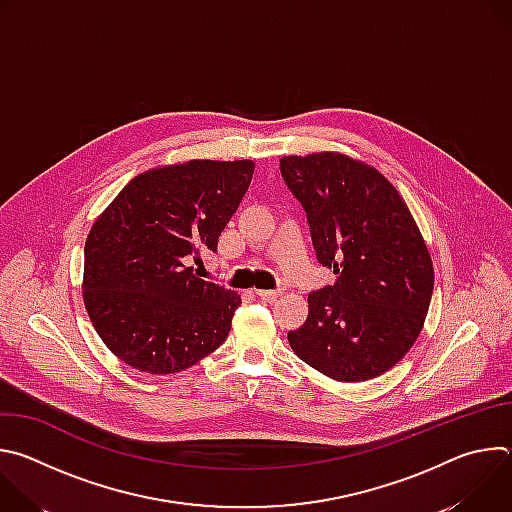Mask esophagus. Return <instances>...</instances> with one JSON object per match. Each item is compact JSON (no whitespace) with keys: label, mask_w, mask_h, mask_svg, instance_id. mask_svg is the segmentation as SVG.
Instances as JSON below:
<instances>
[{"label":"esophagus","mask_w":512,"mask_h":512,"mask_svg":"<svg viewBox=\"0 0 512 512\" xmlns=\"http://www.w3.org/2000/svg\"><path fill=\"white\" fill-rule=\"evenodd\" d=\"M255 294H257L263 302H275V300L281 296V291H279V289H257Z\"/></svg>","instance_id":"1"}]
</instances>
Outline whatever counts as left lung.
<instances>
[{"label": "left lung", "instance_id": "left-lung-1", "mask_svg": "<svg viewBox=\"0 0 512 512\" xmlns=\"http://www.w3.org/2000/svg\"><path fill=\"white\" fill-rule=\"evenodd\" d=\"M279 170L306 210L318 263L336 275L308 296L289 346L330 379H375L407 354L427 316L423 237L395 186L367 164L324 152L281 158Z\"/></svg>", "mask_w": 512, "mask_h": 512}]
</instances>
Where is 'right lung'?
I'll use <instances>...</instances> for the list:
<instances>
[{
    "instance_id": "add662e5",
    "label": "right lung",
    "mask_w": 512,
    "mask_h": 512,
    "mask_svg": "<svg viewBox=\"0 0 512 512\" xmlns=\"http://www.w3.org/2000/svg\"><path fill=\"white\" fill-rule=\"evenodd\" d=\"M255 164L192 160L135 176L97 218L85 245L89 318L129 367L172 375L221 346L241 296L198 277L216 253Z\"/></svg>"
}]
</instances>
